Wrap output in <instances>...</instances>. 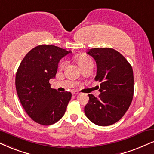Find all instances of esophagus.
Segmentation results:
<instances>
[{"label":"esophagus","mask_w":154,"mask_h":154,"mask_svg":"<svg viewBox=\"0 0 154 154\" xmlns=\"http://www.w3.org/2000/svg\"><path fill=\"white\" fill-rule=\"evenodd\" d=\"M72 94H75V95H77V94H79V92L77 91H72Z\"/></svg>","instance_id":"1"}]
</instances>
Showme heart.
<instances>
[{
	"mask_svg": "<svg viewBox=\"0 0 154 154\" xmlns=\"http://www.w3.org/2000/svg\"><path fill=\"white\" fill-rule=\"evenodd\" d=\"M77 63L79 64V65L82 68H84L88 65H93V62L92 60L89 56L85 55V54H81V55L77 56ZM67 60H63L60 62L59 63V68L60 69H63L65 68V67L67 65Z\"/></svg>",
	"mask_w": 154,
	"mask_h": 154,
	"instance_id": "heart-1",
	"label": "heart"
}]
</instances>
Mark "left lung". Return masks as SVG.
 I'll use <instances>...</instances> for the list:
<instances>
[{"label":"left lung","instance_id":"left-lung-1","mask_svg":"<svg viewBox=\"0 0 154 154\" xmlns=\"http://www.w3.org/2000/svg\"><path fill=\"white\" fill-rule=\"evenodd\" d=\"M87 53L96 61L94 79L101 82V93L98 97L89 94L85 115L98 126L112 125L125 114L133 100V69L126 58L112 48H92Z\"/></svg>","mask_w":154,"mask_h":154}]
</instances>
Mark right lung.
<instances>
[{
	"label": "right lung",
	"instance_id": "add662e5",
	"mask_svg": "<svg viewBox=\"0 0 154 154\" xmlns=\"http://www.w3.org/2000/svg\"><path fill=\"white\" fill-rule=\"evenodd\" d=\"M71 52L57 46L40 45L25 56L17 69V96L28 115L36 123L51 125L65 114L71 92L52 89L49 81L55 77L60 60Z\"/></svg>",
	"mask_w": 154,
	"mask_h": 154
}]
</instances>
